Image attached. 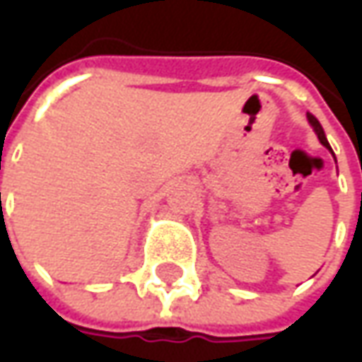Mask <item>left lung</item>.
<instances>
[{"label": "left lung", "instance_id": "obj_1", "mask_svg": "<svg viewBox=\"0 0 362 362\" xmlns=\"http://www.w3.org/2000/svg\"><path fill=\"white\" fill-rule=\"evenodd\" d=\"M307 119H309V122H311V127H313V130H315V134H317V139H319V142L325 146V148L331 150V146H329V142H327V136H325V132H323V127H321V122L313 117V115H309L307 112ZM333 152V150H331Z\"/></svg>", "mask_w": 362, "mask_h": 362}]
</instances>
